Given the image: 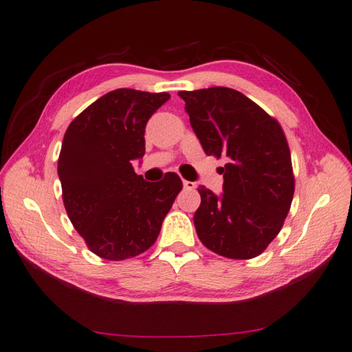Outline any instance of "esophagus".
<instances>
[{
	"label": "esophagus",
	"mask_w": 352,
	"mask_h": 352,
	"mask_svg": "<svg viewBox=\"0 0 352 352\" xmlns=\"http://www.w3.org/2000/svg\"><path fill=\"white\" fill-rule=\"evenodd\" d=\"M184 188L185 190H194V188H196V184L191 182V181H184Z\"/></svg>",
	"instance_id": "34e87169"
}]
</instances>
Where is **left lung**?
Wrapping results in <instances>:
<instances>
[{"label": "left lung", "instance_id": "8db88e82", "mask_svg": "<svg viewBox=\"0 0 352 352\" xmlns=\"http://www.w3.org/2000/svg\"><path fill=\"white\" fill-rule=\"evenodd\" d=\"M177 95L205 153L228 158L220 196L199 186V239L229 259H253L278 235L291 209L295 179L285 132L238 90L210 87Z\"/></svg>", "mask_w": 352, "mask_h": 352}]
</instances>
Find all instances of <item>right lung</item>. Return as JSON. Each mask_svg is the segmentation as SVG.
Segmentation results:
<instances>
[{"label": "right lung", "instance_id": "obj_1", "mask_svg": "<svg viewBox=\"0 0 352 352\" xmlns=\"http://www.w3.org/2000/svg\"><path fill=\"white\" fill-rule=\"evenodd\" d=\"M168 93L117 89L76 116L61 144L58 177L70 223L107 261L144 253L182 190L176 173L146 182L132 161L144 155L146 123Z\"/></svg>", "mask_w": 352, "mask_h": 352}]
</instances>
